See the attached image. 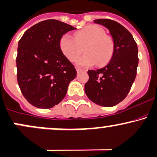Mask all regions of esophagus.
Returning <instances> with one entry per match:
<instances>
[{
    "mask_svg": "<svg viewBox=\"0 0 157 157\" xmlns=\"http://www.w3.org/2000/svg\"><path fill=\"white\" fill-rule=\"evenodd\" d=\"M76 70H77V74L80 73V72H84V71H86V70H84V69H81V68H76Z\"/></svg>",
    "mask_w": 157,
    "mask_h": 157,
    "instance_id": "34e87169",
    "label": "esophagus"
}]
</instances>
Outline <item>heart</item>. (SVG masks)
<instances>
[{"label":"heart","instance_id":"obj_1","mask_svg":"<svg viewBox=\"0 0 157 157\" xmlns=\"http://www.w3.org/2000/svg\"><path fill=\"white\" fill-rule=\"evenodd\" d=\"M86 53L79 58L77 64L80 66L104 65L113 57L115 50L114 41L105 34V30L100 26L88 25L77 31L75 36L65 33L60 38L59 47L63 54L70 61L75 62L82 52Z\"/></svg>","mask_w":157,"mask_h":157}]
</instances>
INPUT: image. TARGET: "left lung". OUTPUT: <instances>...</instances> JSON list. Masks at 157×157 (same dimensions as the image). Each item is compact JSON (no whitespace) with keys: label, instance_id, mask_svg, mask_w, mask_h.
<instances>
[{"label":"left lung","instance_id":"8db88e82","mask_svg":"<svg viewBox=\"0 0 157 157\" xmlns=\"http://www.w3.org/2000/svg\"><path fill=\"white\" fill-rule=\"evenodd\" d=\"M94 22L109 30L115 50L106 66L88 71L89 79L85 84V92L94 104L110 107L123 101L131 89L139 64L138 48L131 33L117 21L97 19Z\"/></svg>","mask_w":157,"mask_h":157}]
</instances>
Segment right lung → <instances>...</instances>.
Instances as JSON below:
<instances>
[{
    "label": "right lung",
    "mask_w": 157,
    "mask_h": 157,
    "mask_svg": "<svg viewBox=\"0 0 157 157\" xmlns=\"http://www.w3.org/2000/svg\"><path fill=\"white\" fill-rule=\"evenodd\" d=\"M58 20L43 21L29 28L18 42L17 80L33 106L49 109L59 104L77 71L59 47L60 38L75 30Z\"/></svg>",
    "instance_id": "add662e5"
}]
</instances>
